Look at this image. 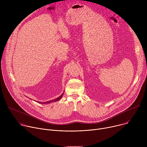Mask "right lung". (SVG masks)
<instances>
[{
	"label": "right lung",
	"mask_w": 147,
	"mask_h": 147,
	"mask_svg": "<svg viewBox=\"0 0 147 147\" xmlns=\"http://www.w3.org/2000/svg\"><path fill=\"white\" fill-rule=\"evenodd\" d=\"M63 95V94H61V95H60V96H59L58 98H57L56 99H53V100H49V101H47V102H39L40 103H42V104H44V103H51V102H56V101H57V100H60L61 98V97H62V96ZM38 102V103H39Z\"/></svg>",
	"instance_id": "1"
}]
</instances>
